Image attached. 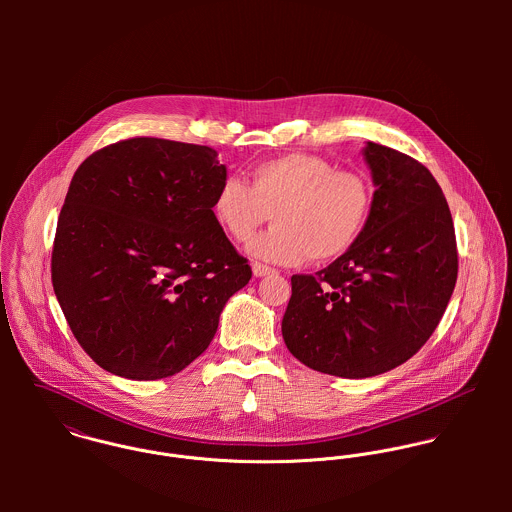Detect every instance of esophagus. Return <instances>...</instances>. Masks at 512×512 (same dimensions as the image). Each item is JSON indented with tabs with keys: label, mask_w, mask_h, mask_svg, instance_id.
Returning a JSON list of instances; mask_svg holds the SVG:
<instances>
[{
	"label": "esophagus",
	"mask_w": 512,
	"mask_h": 512,
	"mask_svg": "<svg viewBox=\"0 0 512 512\" xmlns=\"http://www.w3.org/2000/svg\"><path fill=\"white\" fill-rule=\"evenodd\" d=\"M252 272H254L256 278H264V276H268V274H274V268L264 266V264H260V262H254V264H252Z\"/></svg>",
	"instance_id": "obj_1"
}]
</instances>
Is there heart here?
<instances>
[{
	"label": "heart",
	"instance_id": "1",
	"mask_svg": "<svg viewBox=\"0 0 512 512\" xmlns=\"http://www.w3.org/2000/svg\"><path fill=\"white\" fill-rule=\"evenodd\" d=\"M213 217L236 242L256 236L248 252L264 262L293 266L311 258L327 262L343 256L361 236L372 209L365 173L335 169L313 153H286L254 165L248 185L224 179L213 197Z\"/></svg>",
	"mask_w": 512,
	"mask_h": 512
}]
</instances>
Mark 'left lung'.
Listing matches in <instances>:
<instances>
[{
	"label": "left lung",
	"mask_w": 512,
	"mask_h": 512,
	"mask_svg": "<svg viewBox=\"0 0 512 512\" xmlns=\"http://www.w3.org/2000/svg\"><path fill=\"white\" fill-rule=\"evenodd\" d=\"M376 187L357 242L327 268L292 276L282 335L313 370L368 378L414 357L438 327L457 280L447 201L414 157L368 142Z\"/></svg>",
	"instance_id": "obj_1"
}]
</instances>
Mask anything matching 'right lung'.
Returning a JSON list of instances; mask_svg holds the SVG:
<instances>
[{
  "instance_id": "right-lung-1",
  "label": "right lung",
  "mask_w": 512,
  "mask_h": 512,
  "mask_svg": "<svg viewBox=\"0 0 512 512\" xmlns=\"http://www.w3.org/2000/svg\"><path fill=\"white\" fill-rule=\"evenodd\" d=\"M226 179L213 147L132 138L74 173L51 258L76 341L104 370L157 380L211 345L252 270L213 217Z\"/></svg>"
}]
</instances>
